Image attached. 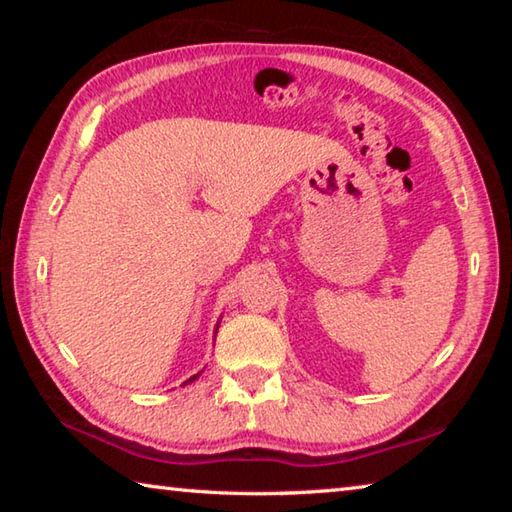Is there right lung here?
<instances>
[{"label": "right lung", "mask_w": 512, "mask_h": 512, "mask_svg": "<svg viewBox=\"0 0 512 512\" xmlns=\"http://www.w3.org/2000/svg\"><path fill=\"white\" fill-rule=\"evenodd\" d=\"M216 329H219V325H216ZM198 375H201V372H198ZM198 375H194V377H189V379H187V381H194V379H196V377H198ZM187 381H185V384H187Z\"/></svg>", "instance_id": "obj_1"}]
</instances>
